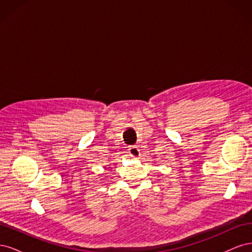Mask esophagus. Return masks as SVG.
<instances>
[{
  "label": "esophagus",
  "instance_id": "1",
  "mask_svg": "<svg viewBox=\"0 0 252 252\" xmlns=\"http://www.w3.org/2000/svg\"><path fill=\"white\" fill-rule=\"evenodd\" d=\"M128 152H129V156H131L132 158H139L141 156V151H140L139 147L136 146V145H134V146L129 147Z\"/></svg>",
  "mask_w": 252,
  "mask_h": 252
}]
</instances>
